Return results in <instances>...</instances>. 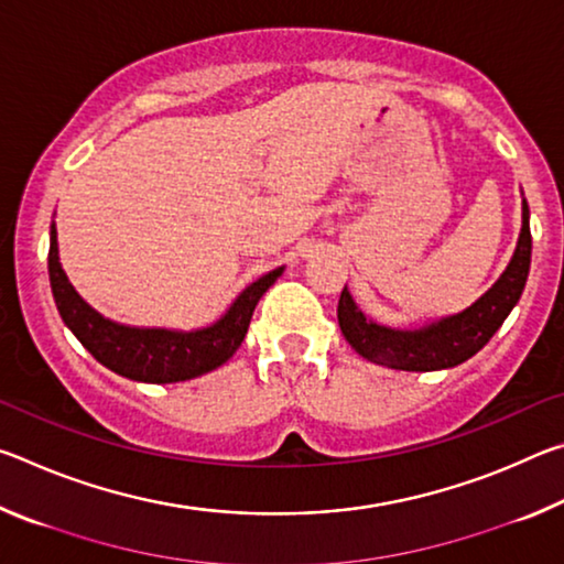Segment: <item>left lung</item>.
Instances as JSON below:
<instances>
[{
  "label": "left lung",
  "mask_w": 564,
  "mask_h": 564,
  "mask_svg": "<svg viewBox=\"0 0 564 564\" xmlns=\"http://www.w3.org/2000/svg\"><path fill=\"white\" fill-rule=\"evenodd\" d=\"M532 236H530V208L522 198V228L508 269L495 281L492 289L480 295L470 308L455 316L425 323L423 328H390L370 321L362 313L348 289H343L338 301V323L350 348L358 356L378 366L395 370H443L455 368L485 348L502 321L518 305L530 273Z\"/></svg>",
  "instance_id": "8db88e82"
}]
</instances>
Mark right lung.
<instances>
[{"mask_svg": "<svg viewBox=\"0 0 564 564\" xmlns=\"http://www.w3.org/2000/svg\"><path fill=\"white\" fill-rule=\"evenodd\" d=\"M281 273L283 265L246 285L231 308L208 328H133L104 318L74 291L59 263L54 224L50 231V283L62 321L101 366L141 383H178L224 366L243 343L256 303Z\"/></svg>", "mask_w": 564, "mask_h": 564, "instance_id": "right-lung-1", "label": "right lung"}]
</instances>
